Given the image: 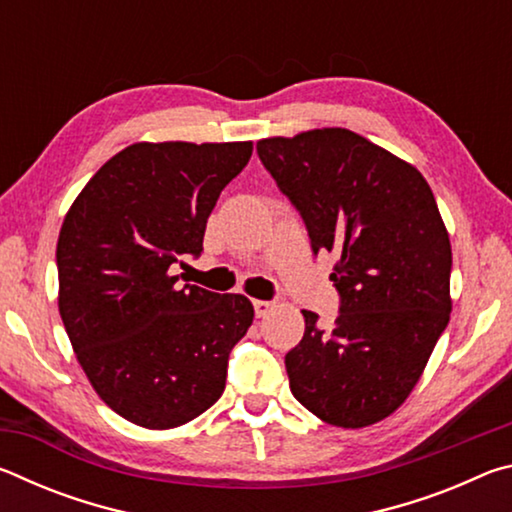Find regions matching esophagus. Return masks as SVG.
Here are the masks:
<instances>
[{
	"instance_id": "esophagus-1",
	"label": "esophagus",
	"mask_w": 512,
	"mask_h": 512,
	"mask_svg": "<svg viewBox=\"0 0 512 512\" xmlns=\"http://www.w3.org/2000/svg\"><path fill=\"white\" fill-rule=\"evenodd\" d=\"M253 307H255V314H257L259 318H264V316L268 314V311H271V309L275 307V302H271V300H255Z\"/></svg>"
}]
</instances>
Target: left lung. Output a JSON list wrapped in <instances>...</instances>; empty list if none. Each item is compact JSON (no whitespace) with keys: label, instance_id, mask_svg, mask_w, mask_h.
I'll use <instances>...</instances> for the list:
<instances>
[{"label":"left lung","instance_id":"1","mask_svg":"<svg viewBox=\"0 0 512 512\" xmlns=\"http://www.w3.org/2000/svg\"><path fill=\"white\" fill-rule=\"evenodd\" d=\"M259 160L307 225L311 250L336 257L339 316L287 363L296 400L327 424L361 429L400 409L452 311V246L413 164L348 128L257 142Z\"/></svg>","mask_w":512,"mask_h":512}]
</instances>
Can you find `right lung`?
<instances>
[{
  "label": "right lung",
  "instance_id": "add662e5",
  "mask_svg": "<svg viewBox=\"0 0 512 512\" xmlns=\"http://www.w3.org/2000/svg\"><path fill=\"white\" fill-rule=\"evenodd\" d=\"M253 142H137L103 164L58 235V311L81 368L112 411L173 429L219 400L228 357L253 325L241 293L178 284L203 253L223 187Z\"/></svg>",
  "mask_w": 512,
  "mask_h": 512
}]
</instances>
